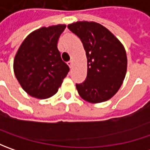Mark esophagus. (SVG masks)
Here are the masks:
<instances>
[{"label": "esophagus", "instance_id": "esophagus-1", "mask_svg": "<svg viewBox=\"0 0 150 150\" xmlns=\"http://www.w3.org/2000/svg\"><path fill=\"white\" fill-rule=\"evenodd\" d=\"M72 64H73V63H72V61H69V62H67V65L69 66V67H70V68H72Z\"/></svg>", "mask_w": 150, "mask_h": 150}]
</instances>
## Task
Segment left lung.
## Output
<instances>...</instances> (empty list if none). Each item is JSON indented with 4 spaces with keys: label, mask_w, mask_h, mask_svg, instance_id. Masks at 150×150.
<instances>
[{
    "label": "left lung",
    "mask_w": 150,
    "mask_h": 150,
    "mask_svg": "<svg viewBox=\"0 0 150 150\" xmlns=\"http://www.w3.org/2000/svg\"><path fill=\"white\" fill-rule=\"evenodd\" d=\"M67 27L82 41L88 59L86 80L76 84L79 95L92 103L110 99L120 88L127 72L123 44L106 27L94 21H77Z\"/></svg>",
    "instance_id": "8db88e82"
}]
</instances>
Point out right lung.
I'll return each instance as SVG.
<instances>
[{"mask_svg": "<svg viewBox=\"0 0 150 150\" xmlns=\"http://www.w3.org/2000/svg\"><path fill=\"white\" fill-rule=\"evenodd\" d=\"M66 25L41 27L30 33L15 56L13 68L21 88L44 99L58 91L69 67L62 60L57 42Z\"/></svg>", "mask_w": 150, "mask_h": 150, "instance_id": "1", "label": "right lung"}]
</instances>
